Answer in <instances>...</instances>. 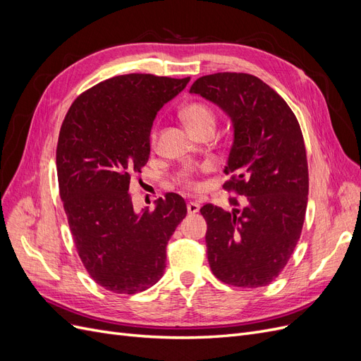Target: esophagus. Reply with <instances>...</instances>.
<instances>
[{
	"instance_id": "34e87169",
	"label": "esophagus",
	"mask_w": 361,
	"mask_h": 361,
	"mask_svg": "<svg viewBox=\"0 0 361 361\" xmlns=\"http://www.w3.org/2000/svg\"><path fill=\"white\" fill-rule=\"evenodd\" d=\"M199 209H200V204L197 202H188L187 203L188 214H195V212H199Z\"/></svg>"
}]
</instances>
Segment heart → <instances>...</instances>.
Here are the masks:
<instances>
[{
  "label": "heart",
  "mask_w": 361,
  "mask_h": 361,
  "mask_svg": "<svg viewBox=\"0 0 361 361\" xmlns=\"http://www.w3.org/2000/svg\"><path fill=\"white\" fill-rule=\"evenodd\" d=\"M180 116L183 118V122L187 123V126L191 129V133L197 134L203 129L207 128H215V113L212 108L202 102H191L188 105H185L180 111ZM158 133L157 129H152L150 133V141L152 145L157 141ZM179 182L183 183L185 187L188 188H199V182L195 180L194 174L191 171H182L179 174Z\"/></svg>",
  "instance_id": "1"
}]
</instances>
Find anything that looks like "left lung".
<instances>
[{"label":"left lung","instance_id":"1","mask_svg":"<svg viewBox=\"0 0 361 361\" xmlns=\"http://www.w3.org/2000/svg\"><path fill=\"white\" fill-rule=\"evenodd\" d=\"M190 93L216 104L233 123L223 188L232 211L211 203L207 260L214 276L236 288H260L285 269L300 239L309 194V167L297 117L286 101L250 73L220 72L194 81Z\"/></svg>","mask_w":361,"mask_h":361}]
</instances>
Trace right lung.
<instances>
[{"label": "right lung", "mask_w": 361, "mask_h": 361, "mask_svg": "<svg viewBox=\"0 0 361 361\" xmlns=\"http://www.w3.org/2000/svg\"><path fill=\"white\" fill-rule=\"evenodd\" d=\"M188 82L190 76H113L76 97L63 120L60 197L82 265L106 290L143 292L166 269V247L187 204L169 192L155 211L135 214L128 191L149 161L157 113Z\"/></svg>", "instance_id": "add662e5"}]
</instances>
